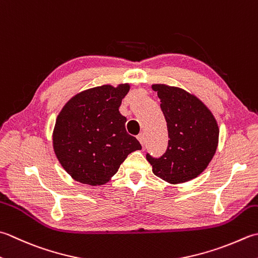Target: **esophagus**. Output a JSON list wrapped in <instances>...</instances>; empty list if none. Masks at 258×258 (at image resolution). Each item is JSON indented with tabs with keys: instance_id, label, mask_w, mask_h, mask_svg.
Masks as SVG:
<instances>
[{
	"instance_id": "obj_1",
	"label": "esophagus",
	"mask_w": 258,
	"mask_h": 258,
	"mask_svg": "<svg viewBox=\"0 0 258 258\" xmlns=\"http://www.w3.org/2000/svg\"><path fill=\"white\" fill-rule=\"evenodd\" d=\"M138 140L140 141V143L142 144V146H144L145 144V136H144V133H141L138 135Z\"/></svg>"
}]
</instances>
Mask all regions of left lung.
<instances>
[{
    "label": "left lung",
    "mask_w": 258,
    "mask_h": 258,
    "mask_svg": "<svg viewBox=\"0 0 258 258\" xmlns=\"http://www.w3.org/2000/svg\"><path fill=\"white\" fill-rule=\"evenodd\" d=\"M161 100L169 143L160 158L146 153L153 173L169 183L195 179L208 166L218 145L214 115L196 96L178 87L152 85Z\"/></svg>",
    "instance_id": "obj_1"
}]
</instances>
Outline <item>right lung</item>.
<instances>
[{"label":"right lung","mask_w":258,"mask_h":258,"mask_svg":"<svg viewBox=\"0 0 258 258\" xmlns=\"http://www.w3.org/2000/svg\"><path fill=\"white\" fill-rule=\"evenodd\" d=\"M128 84L104 85L73 97L58 115L53 150L60 164L76 181L100 185L107 182L140 142L126 132L119 113Z\"/></svg>","instance_id":"add662e5"}]
</instances>
